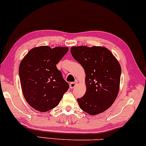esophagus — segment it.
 I'll return each instance as SVG.
<instances>
[{
	"mask_svg": "<svg viewBox=\"0 0 146 146\" xmlns=\"http://www.w3.org/2000/svg\"><path fill=\"white\" fill-rule=\"evenodd\" d=\"M77 84V82H71V83H70V84H69L70 88H71V89H73V88H74L76 86Z\"/></svg>",
	"mask_w": 146,
	"mask_h": 146,
	"instance_id": "esophagus-1",
	"label": "esophagus"
}]
</instances>
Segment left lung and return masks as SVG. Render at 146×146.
Listing matches in <instances>:
<instances>
[{"instance_id": "left-lung-1", "label": "left lung", "mask_w": 146, "mask_h": 146, "mask_svg": "<svg viewBox=\"0 0 146 146\" xmlns=\"http://www.w3.org/2000/svg\"><path fill=\"white\" fill-rule=\"evenodd\" d=\"M71 53L86 73V92L77 102L91 115L106 110L119 91L121 68L117 58L105 47L73 46Z\"/></svg>"}]
</instances>
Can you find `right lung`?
Instances as JSON below:
<instances>
[{"label": "right lung", "mask_w": 146, "mask_h": 146, "mask_svg": "<svg viewBox=\"0 0 146 146\" xmlns=\"http://www.w3.org/2000/svg\"><path fill=\"white\" fill-rule=\"evenodd\" d=\"M68 50L67 47L42 46L30 50L21 60L19 73L22 92L36 110L44 112L55 108L69 89L56 65Z\"/></svg>", "instance_id": "obj_1"}]
</instances>
